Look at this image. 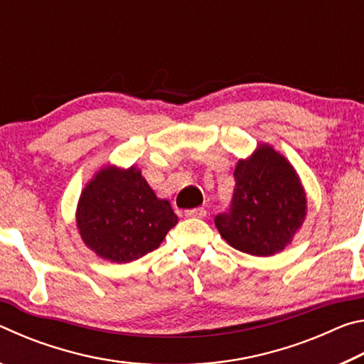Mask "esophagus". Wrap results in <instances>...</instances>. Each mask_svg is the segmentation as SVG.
Returning <instances> with one entry per match:
<instances>
[{
    "label": "esophagus",
    "mask_w": 364,
    "mask_h": 364,
    "mask_svg": "<svg viewBox=\"0 0 364 364\" xmlns=\"http://www.w3.org/2000/svg\"><path fill=\"white\" fill-rule=\"evenodd\" d=\"M188 218H204L207 215V210L204 207H197V208H189V210L184 212Z\"/></svg>",
    "instance_id": "esophagus-1"
}]
</instances>
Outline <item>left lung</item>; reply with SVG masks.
<instances>
[{"mask_svg":"<svg viewBox=\"0 0 364 364\" xmlns=\"http://www.w3.org/2000/svg\"><path fill=\"white\" fill-rule=\"evenodd\" d=\"M232 204L215 225L239 252L269 257L291 245L306 218V193L294 165L268 143L234 168Z\"/></svg>","mask_w":364,"mask_h":364,"instance_id":"1","label":"left lung"}]
</instances>
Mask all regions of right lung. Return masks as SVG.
Instances as JSON below:
<instances>
[{"instance_id": "obj_1", "label": "right lung", "mask_w": 364, "mask_h": 364, "mask_svg": "<svg viewBox=\"0 0 364 364\" xmlns=\"http://www.w3.org/2000/svg\"><path fill=\"white\" fill-rule=\"evenodd\" d=\"M77 230L97 257L128 263L159 249L178 217L159 199L136 165H104L80 194Z\"/></svg>"}]
</instances>
